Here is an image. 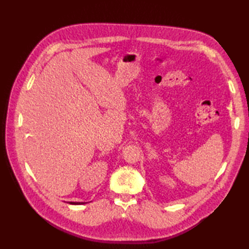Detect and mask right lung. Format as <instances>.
Returning <instances> with one entry per match:
<instances>
[{
  "label": "right lung",
  "mask_w": 249,
  "mask_h": 249,
  "mask_svg": "<svg viewBox=\"0 0 249 249\" xmlns=\"http://www.w3.org/2000/svg\"><path fill=\"white\" fill-rule=\"evenodd\" d=\"M71 204H84L86 202H70Z\"/></svg>",
  "instance_id": "1"
}]
</instances>
